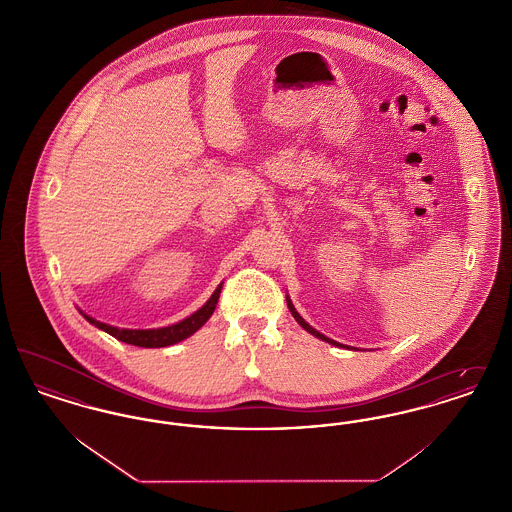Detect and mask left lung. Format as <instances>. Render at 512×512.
Segmentation results:
<instances>
[{"instance_id": "left-lung-1", "label": "left lung", "mask_w": 512, "mask_h": 512, "mask_svg": "<svg viewBox=\"0 0 512 512\" xmlns=\"http://www.w3.org/2000/svg\"><path fill=\"white\" fill-rule=\"evenodd\" d=\"M288 307H290V311H292L293 318H295V320H297V322H299V324H301V326H303V328H305V330H307L309 334L317 336V338H320V340L328 341V343H332V345H340L338 341L330 340V338H326L324 334H320V332H317V330H315L313 326H309V324H307V322H305L303 318L299 317V313H297V311L293 309L292 301H290V299H288Z\"/></svg>"}]
</instances>
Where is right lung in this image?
Segmentation results:
<instances>
[{
  "instance_id": "obj_1",
  "label": "right lung",
  "mask_w": 512,
  "mask_h": 512,
  "mask_svg": "<svg viewBox=\"0 0 512 512\" xmlns=\"http://www.w3.org/2000/svg\"><path fill=\"white\" fill-rule=\"evenodd\" d=\"M220 288H222V284L211 295V299L199 311H195L192 317L184 318L182 322L172 324V326H167V328H157V330H124V328H115V326L103 324V322H99L96 318L88 317V315H84V318L90 324H94L96 328L105 330L107 334H111L113 338L124 341V343L138 345V347H167V345H172V343H178V341L190 338L194 332H197L209 320V317L215 311V307H217Z\"/></svg>"
}]
</instances>
